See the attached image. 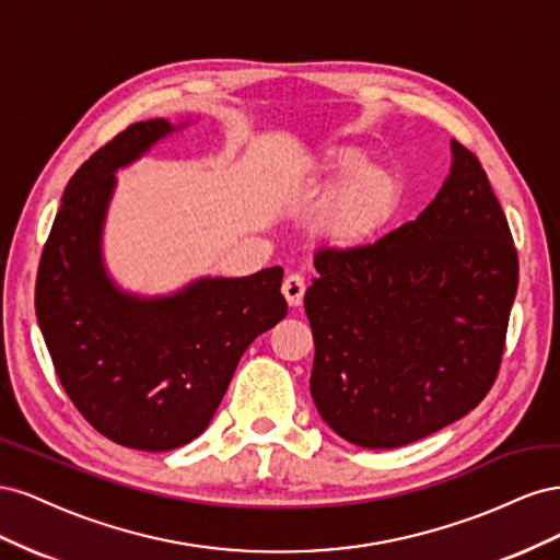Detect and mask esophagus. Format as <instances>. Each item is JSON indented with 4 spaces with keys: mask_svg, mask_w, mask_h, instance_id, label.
<instances>
[{
    "mask_svg": "<svg viewBox=\"0 0 560 560\" xmlns=\"http://www.w3.org/2000/svg\"><path fill=\"white\" fill-rule=\"evenodd\" d=\"M282 294L290 303L292 308L301 306L303 303V294H306V282H303L301 276H287V280L282 282Z\"/></svg>",
    "mask_w": 560,
    "mask_h": 560,
    "instance_id": "1",
    "label": "esophagus"
}]
</instances>
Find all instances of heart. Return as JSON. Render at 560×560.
<instances>
[{"mask_svg":"<svg viewBox=\"0 0 560 560\" xmlns=\"http://www.w3.org/2000/svg\"><path fill=\"white\" fill-rule=\"evenodd\" d=\"M317 173L336 191L325 233L338 247H360L385 229L401 200V179L393 167L376 165L360 147H338L322 154Z\"/></svg>","mask_w":560,"mask_h":560,"instance_id":"b5f03b06","label":"heart"}]
</instances>
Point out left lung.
Listing matches in <instances>:
<instances>
[{
    "label": "left lung",
    "mask_w": 560,
    "mask_h": 560,
    "mask_svg": "<svg viewBox=\"0 0 560 560\" xmlns=\"http://www.w3.org/2000/svg\"><path fill=\"white\" fill-rule=\"evenodd\" d=\"M451 173L416 222L374 245L315 254L303 306L322 420L362 448H399L467 416L498 376L518 287L510 224L479 159L451 140Z\"/></svg>",
    "instance_id": "1"
}]
</instances>
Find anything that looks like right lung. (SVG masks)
I'll use <instances>...</instances> for the list:
<instances>
[{"label": "right lung", "mask_w": 560, "mask_h": 560, "mask_svg": "<svg viewBox=\"0 0 560 560\" xmlns=\"http://www.w3.org/2000/svg\"><path fill=\"white\" fill-rule=\"evenodd\" d=\"M189 126L132 124L83 163L62 194L37 273V322L81 416L112 442L173 451L206 432L243 352L287 315L282 268L202 276L171 294L124 290L103 235L116 173Z\"/></svg>", "instance_id": "1"}]
</instances>
